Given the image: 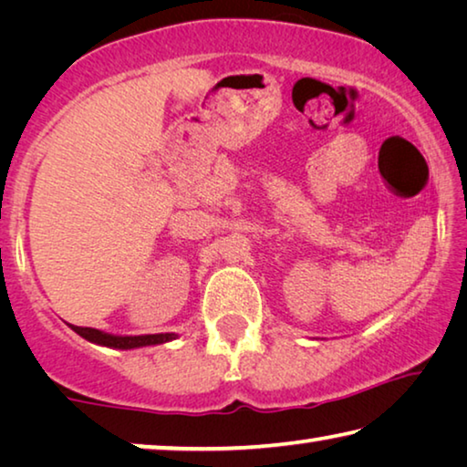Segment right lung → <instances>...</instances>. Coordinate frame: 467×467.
Listing matches in <instances>:
<instances>
[{
  "mask_svg": "<svg viewBox=\"0 0 467 467\" xmlns=\"http://www.w3.org/2000/svg\"><path fill=\"white\" fill-rule=\"evenodd\" d=\"M78 336L88 339L92 344L107 346V348H117V350H133V348H146V346H156V344H167L177 339V334H146V336H115L107 334V331L94 329V327H78L69 326Z\"/></svg>",
  "mask_w": 467,
  "mask_h": 467,
  "instance_id": "right-lung-1",
  "label": "right lung"
}]
</instances>
